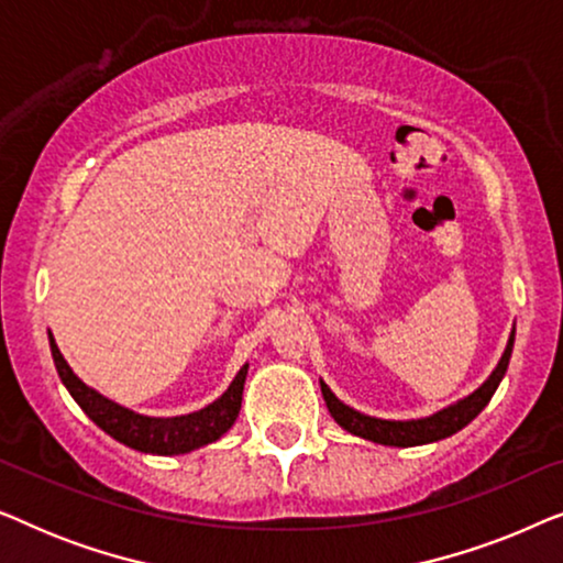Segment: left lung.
I'll return each mask as SVG.
<instances>
[{
    "mask_svg": "<svg viewBox=\"0 0 563 563\" xmlns=\"http://www.w3.org/2000/svg\"><path fill=\"white\" fill-rule=\"evenodd\" d=\"M512 345H515V328L510 333V341H507V349L499 358V364L495 372L489 374V379L482 384L479 389L472 391V395L459 399L456 405L443 407L441 412L430 415V418H420V420H382V418H372V415H364L353 407L343 405L338 399L325 382H320L322 397H325V405L333 420L341 426L343 430H349L351 435L366 438V441L382 443V445H397V449H410V445H422V443H433L441 441V438H449L453 433H459L461 428H466L476 415H479L484 407L489 405L492 395H495L499 382L507 372V364H510L512 356Z\"/></svg>",
    "mask_w": 563,
    "mask_h": 563,
    "instance_id": "obj_1",
    "label": "left lung"
}]
</instances>
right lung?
<instances>
[{
	"label": "right lung",
	"instance_id": "right-lung-1",
	"mask_svg": "<svg viewBox=\"0 0 563 563\" xmlns=\"http://www.w3.org/2000/svg\"><path fill=\"white\" fill-rule=\"evenodd\" d=\"M51 353L56 372L68 389V395L76 399V405L89 415V420H95L107 435H112L114 441L130 445V449L143 451V453H156V456H176V453H189L218 441L220 435H225L241 412V399H243V384L245 374H249V364L235 374V379L225 389V395L214 399L212 405H207L205 410L179 415V418H148V415H137L128 407H122L112 399H107L87 387L79 376L71 372V366L66 364V358L60 356L56 341L48 333Z\"/></svg>",
	"mask_w": 563,
	"mask_h": 563
}]
</instances>
